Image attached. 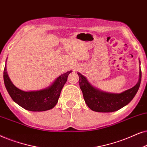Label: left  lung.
Here are the masks:
<instances>
[{
	"label": "left lung",
	"mask_w": 147,
	"mask_h": 147,
	"mask_svg": "<svg viewBox=\"0 0 147 147\" xmlns=\"http://www.w3.org/2000/svg\"><path fill=\"white\" fill-rule=\"evenodd\" d=\"M140 64V61L139 60ZM79 85L84 99L91 110L97 112H113L126 106L134 98L141 82V69L139 67V79L134 87L120 93L105 92L93 87L85 76L77 72Z\"/></svg>",
	"instance_id": "8db88e82"
}]
</instances>
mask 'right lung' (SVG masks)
<instances>
[{
	"instance_id": "1",
	"label": "right lung",
	"mask_w": 147,
	"mask_h": 147,
	"mask_svg": "<svg viewBox=\"0 0 147 147\" xmlns=\"http://www.w3.org/2000/svg\"><path fill=\"white\" fill-rule=\"evenodd\" d=\"M71 72L69 70L62 74L48 87L38 91H25L15 87L8 75L6 64L3 77L6 89L15 103L28 111H44L52 109L58 103L62 88Z\"/></svg>"
}]
</instances>
